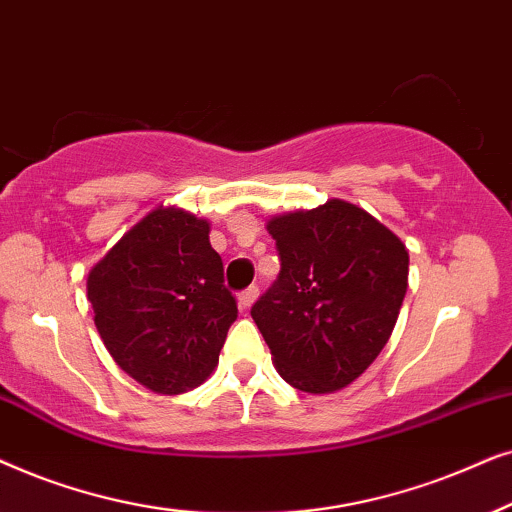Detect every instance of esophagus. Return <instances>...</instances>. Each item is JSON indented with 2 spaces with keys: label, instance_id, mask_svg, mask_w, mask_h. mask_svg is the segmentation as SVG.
I'll use <instances>...</instances> for the list:
<instances>
[{
  "label": "esophagus",
  "instance_id": "34e87169",
  "mask_svg": "<svg viewBox=\"0 0 512 512\" xmlns=\"http://www.w3.org/2000/svg\"><path fill=\"white\" fill-rule=\"evenodd\" d=\"M257 295H260L257 285H250V288H245L241 295H238V304H241V309H250L252 302L257 299Z\"/></svg>",
  "mask_w": 512,
  "mask_h": 512
}]
</instances>
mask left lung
<instances>
[{"mask_svg":"<svg viewBox=\"0 0 512 512\" xmlns=\"http://www.w3.org/2000/svg\"><path fill=\"white\" fill-rule=\"evenodd\" d=\"M267 231L281 274L250 316L290 386L339 391L374 363L391 337L407 292L405 243L342 199L271 217Z\"/></svg>","mask_w":512,"mask_h":512,"instance_id":"obj_1","label":"left lung"}]
</instances>
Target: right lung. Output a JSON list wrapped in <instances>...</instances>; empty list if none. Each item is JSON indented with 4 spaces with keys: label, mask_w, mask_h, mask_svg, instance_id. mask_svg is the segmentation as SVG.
Segmentation results:
<instances>
[{
    "label": "right lung",
    "mask_w": 512,
    "mask_h": 512,
    "mask_svg": "<svg viewBox=\"0 0 512 512\" xmlns=\"http://www.w3.org/2000/svg\"><path fill=\"white\" fill-rule=\"evenodd\" d=\"M208 234L206 220L161 206L88 271V302L109 356L154 393L203 384L238 316Z\"/></svg>",
    "instance_id": "add662e5"
}]
</instances>
